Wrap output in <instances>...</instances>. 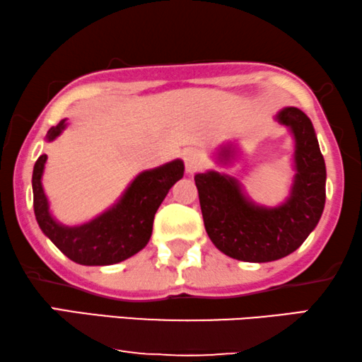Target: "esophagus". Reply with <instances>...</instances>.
<instances>
[{
	"mask_svg": "<svg viewBox=\"0 0 362 362\" xmlns=\"http://www.w3.org/2000/svg\"><path fill=\"white\" fill-rule=\"evenodd\" d=\"M182 160H185L187 173H196L204 166V156H202L197 150H186L185 155H182Z\"/></svg>",
	"mask_w": 362,
	"mask_h": 362,
	"instance_id": "1",
	"label": "esophagus"
}]
</instances>
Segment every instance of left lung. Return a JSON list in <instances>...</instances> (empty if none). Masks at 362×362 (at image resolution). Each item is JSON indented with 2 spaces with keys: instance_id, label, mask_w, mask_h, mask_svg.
Listing matches in <instances>:
<instances>
[{
  "instance_id": "1",
  "label": "left lung",
  "mask_w": 362,
  "mask_h": 362,
  "mask_svg": "<svg viewBox=\"0 0 362 362\" xmlns=\"http://www.w3.org/2000/svg\"><path fill=\"white\" fill-rule=\"evenodd\" d=\"M276 120L295 138V177L288 199L276 207L254 204L239 181L217 171L194 176L207 235L222 254L242 262H272L290 255L320 222L326 199V166L311 120L300 108L285 107ZM232 148L217 160L229 163Z\"/></svg>"
}]
</instances>
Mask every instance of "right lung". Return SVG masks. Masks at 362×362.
I'll use <instances>...</instances> for the list:
<instances>
[{
	"label": "right lung",
	"instance_id": "right-lung-1",
	"mask_svg": "<svg viewBox=\"0 0 362 362\" xmlns=\"http://www.w3.org/2000/svg\"><path fill=\"white\" fill-rule=\"evenodd\" d=\"M66 127V120L59 122L47 132L46 140H56ZM46 160V155L39 156L33 170L34 214L52 244L81 265L118 264L140 252L151 237L158 207L171 186L185 175V163L181 160L143 171L132 181L115 206L87 224L69 227L59 224L49 212L41 182Z\"/></svg>",
	"mask_w": 362,
	"mask_h": 362
}]
</instances>
